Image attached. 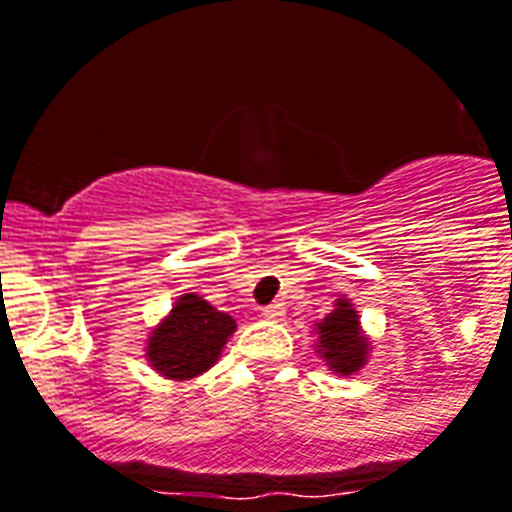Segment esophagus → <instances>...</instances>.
Instances as JSON below:
<instances>
[{"instance_id": "esophagus-1", "label": "esophagus", "mask_w": 512, "mask_h": 512, "mask_svg": "<svg viewBox=\"0 0 512 512\" xmlns=\"http://www.w3.org/2000/svg\"><path fill=\"white\" fill-rule=\"evenodd\" d=\"M260 317L268 319V322H282V319H284V308L279 306V303H271V306L260 311Z\"/></svg>"}]
</instances>
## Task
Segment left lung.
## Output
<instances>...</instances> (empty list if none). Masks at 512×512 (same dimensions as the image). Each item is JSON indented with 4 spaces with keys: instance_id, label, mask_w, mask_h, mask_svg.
Instances as JSON below:
<instances>
[{
    "instance_id": "left-lung-1",
    "label": "left lung",
    "mask_w": 512,
    "mask_h": 512,
    "mask_svg": "<svg viewBox=\"0 0 512 512\" xmlns=\"http://www.w3.org/2000/svg\"><path fill=\"white\" fill-rule=\"evenodd\" d=\"M317 351L327 368L338 376H357L370 360V338L362 330L360 314L346 295L333 303V311L314 325Z\"/></svg>"
}]
</instances>
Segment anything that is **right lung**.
Here are the masks:
<instances>
[{"label":"right lung","mask_w":512,"mask_h":512,"mask_svg":"<svg viewBox=\"0 0 512 512\" xmlns=\"http://www.w3.org/2000/svg\"><path fill=\"white\" fill-rule=\"evenodd\" d=\"M236 333V319L195 292L174 300L166 317L152 327L144 346V357L155 373L171 381H190L214 368L230 335Z\"/></svg>","instance_id":"add662e5"}]
</instances>
